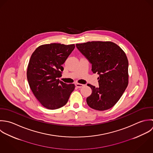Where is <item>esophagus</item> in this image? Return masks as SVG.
Masks as SVG:
<instances>
[{"instance_id":"1","label":"esophagus","mask_w":153,"mask_h":153,"mask_svg":"<svg viewBox=\"0 0 153 153\" xmlns=\"http://www.w3.org/2000/svg\"><path fill=\"white\" fill-rule=\"evenodd\" d=\"M75 86L77 87V88H81L84 86L83 84H79V83H76L75 84Z\"/></svg>"}]
</instances>
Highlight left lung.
<instances>
[{"instance_id": "1", "label": "left lung", "mask_w": 153, "mask_h": 153, "mask_svg": "<svg viewBox=\"0 0 153 153\" xmlns=\"http://www.w3.org/2000/svg\"><path fill=\"white\" fill-rule=\"evenodd\" d=\"M76 48L92 65V71L99 75V87L88 84L92 90L87 98L92 108L103 111L119 101L128 84V60L126 54L111 42H88L76 44Z\"/></svg>"}]
</instances>
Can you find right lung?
<instances>
[{
  "label": "right lung",
  "instance_id": "add662e5",
  "mask_svg": "<svg viewBox=\"0 0 153 153\" xmlns=\"http://www.w3.org/2000/svg\"><path fill=\"white\" fill-rule=\"evenodd\" d=\"M75 45H43L32 54L27 76L34 96L45 107L54 110L65 105L75 89L58 78L62 76V65L75 49Z\"/></svg>",
  "mask_w": 153,
  "mask_h": 153
}]
</instances>
